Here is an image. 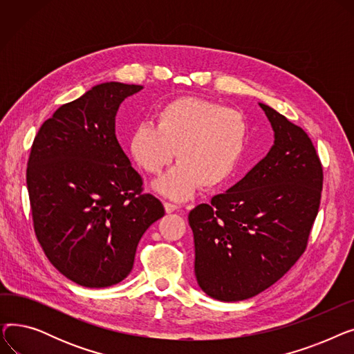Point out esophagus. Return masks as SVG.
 I'll list each match as a JSON object with an SVG mask.
<instances>
[{
	"label": "esophagus",
	"mask_w": 354,
	"mask_h": 354,
	"mask_svg": "<svg viewBox=\"0 0 354 354\" xmlns=\"http://www.w3.org/2000/svg\"><path fill=\"white\" fill-rule=\"evenodd\" d=\"M163 207H165V211L167 214H172V212H175L178 209V205H175V203H171V202H165Z\"/></svg>",
	"instance_id": "esophagus-1"
}]
</instances>
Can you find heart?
<instances>
[{
  "label": "heart",
  "instance_id": "1",
  "mask_svg": "<svg viewBox=\"0 0 354 354\" xmlns=\"http://www.w3.org/2000/svg\"><path fill=\"white\" fill-rule=\"evenodd\" d=\"M247 138L248 122L238 110L201 97H178L156 110L155 124L145 122L132 130L127 151L149 175H159L176 152L179 162L153 188L185 201L201 187L212 189L231 178Z\"/></svg>",
  "mask_w": 354,
  "mask_h": 354
}]
</instances>
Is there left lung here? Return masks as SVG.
I'll use <instances>...</instances> for the list:
<instances>
[{
  "mask_svg": "<svg viewBox=\"0 0 354 354\" xmlns=\"http://www.w3.org/2000/svg\"><path fill=\"white\" fill-rule=\"evenodd\" d=\"M259 107L274 130L270 152L188 215L198 286L219 301L251 299L280 280L304 252L320 207L323 167L308 135Z\"/></svg>",
  "mask_w": 354,
  "mask_h": 354,
  "instance_id": "left-lung-1",
  "label": "left lung"
}]
</instances>
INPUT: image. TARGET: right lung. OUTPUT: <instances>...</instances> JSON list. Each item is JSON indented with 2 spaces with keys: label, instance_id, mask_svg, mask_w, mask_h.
<instances>
[{
  "label": "right lung",
  "instance_id": "1",
  "mask_svg": "<svg viewBox=\"0 0 354 354\" xmlns=\"http://www.w3.org/2000/svg\"><path fill=\"white\" fill-rule=\"evenodd\" d=\"M143 86L107 82L60 106L34 138L27 189L34 231L68 280L88 288L120 283L139 241L165 215L116 138L120 103Z\"/></svg>",
  "mask_w": 354,
  "mask_h": 354
}]
</instances>
